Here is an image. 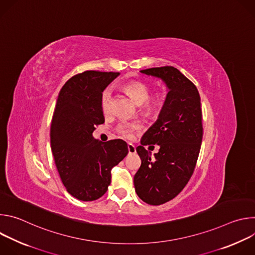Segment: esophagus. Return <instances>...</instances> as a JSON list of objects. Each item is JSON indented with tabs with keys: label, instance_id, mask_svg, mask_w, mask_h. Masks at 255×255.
<instances>
[{
	"label": "esophagus",
	"instance_id": "obj_1",
	"mask_svg": "<svg viewBox=\"0 0 255 255\" xmlns=\"http://www.w3.org/2000/svg\"><path fill=\"white\" fill-rule=\"evenodd\" d=\"M128 152L129 154H134L136 152V148L132 143H128Z\"/></svg>",
	"mask_w": 255,
	"mask_h": 255
}]
</instances>
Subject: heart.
Instances as JSON below:
<instances>
[{
	"instance_id": "heart-1",
	"label": "heart",
	"mask_w": 255,
	"mask_h": 255,
	"mask_svg": "<svg viewBox=\"0 0 255 255\" xmlns=\"http://www.w3.org/2000/svg\"><path fill=\"white\" fill-rule=\"evenodd\" d=\"M123 88L125 92L135 102V104L138 106H141L142 110L145 112L150 113L154 111L155 109L159 106L158 99L154 98V99L148 100L150 89L143 82H138V81L128 82L123 86ZM111 99H112V91L110 89H106L102 95V109L105 113L109 111ZM137 128H138L137 124L122 122L118 126V132L125 138H132L134 130Z\"/></svg>"
}]
</instances>
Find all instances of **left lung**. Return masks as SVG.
Segmentation results:
<instances>
[{
	"label": "left lung",
	"mask_w": 255,
	"mask_h": 255,
	"mask_svg": "<svg viewBox=\"0 0 255 255\" xmlns=\"http://www.w3.org/2000/svg\"><path fill=\"white\" fill-rule=\"evenodd\" d=\"M140 72L160 80L167 91L157 120L136 148L141 165L134 175L135 192L143 202L157 206L176 197L194 172L203 138L201 98L196 86L173 66ZM151 143L160 146L153 157L143 148Z\"/></svg>",
	"instance_id": "8db88e82"
}]
</instances>
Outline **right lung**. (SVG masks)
I'll return each mask as SVG.
<instances>
[{"instance_id": "right-lung-1", "label": "right lung", "mask_w": 255, "mask_h": 255, "mask_svg": "<svg viewBox=\"0 0 255 255\" xmlns=\"http://www.w3.org/2000/svg\"><path fill=\"white\" fill-rule=\"evenodd\" d=\"M120 74L87 70L61 88L51 121L50 144L56 168L67 192L78 200L101 198L111 184V169L128 153L122 139L94 138L105 122L102 93Z\"/></svg>"}]
</instances>
